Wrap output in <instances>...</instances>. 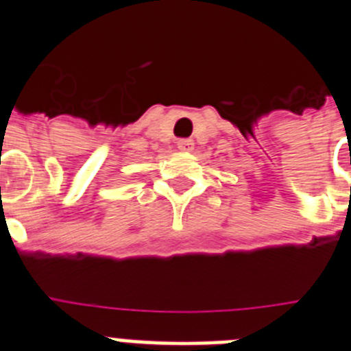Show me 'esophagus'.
<instances>
[{
    "mask_svg": "<svg viewBox=\"0 0 351 351\" xmlns=\"http://www.w3.org/2000/svg\"><path fill=\"white\" fill-rule=\"evenodd\" d=\"M176 146L180 152H191L194 148V141L193 139H178Z\"/></svg>",
    "mask_w": 351,
    "mask_h": 351,
    "instance_id": "obj_1",
    "label": "esophagus"
}]
</instances>
